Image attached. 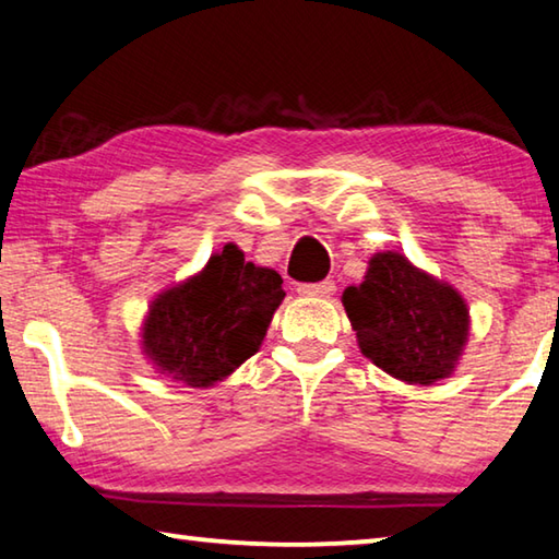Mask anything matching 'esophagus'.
Masks as SVG:
<instances>
[{
  "label": "esophagus",
  "instance_id": "1",
  "mask_svg": "<svg viewBox=\"0 0 559 559\" xmlns=\"http://www.w3.org/2000/svg\"><path fill=\"white\" fill-rule=\"evenodd\" d=\"M300 296H308V298H330L335 293V281H320V283H302L298 286Z\"/></svg>",
  "mask_w": 559,
  "mask_h": 559
}]
</instances>
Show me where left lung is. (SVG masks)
<instances>
[{"label": "left lung", "mask_w": 559, "mask_h": 559, "mask_svg": "<svg viewBox=\"0 0 559 559\" xmlns=\"http://www.w3.org/2000/svg\"><path fill=\"white\" fill-rule=\"evenodd\" d=\"M343 306L359 353L406 384L447 380L468 343L461 293L400 251L374 253L362 283L345 288Z\"/></svg>", "instance_id": "obj_1"}]
</instances>
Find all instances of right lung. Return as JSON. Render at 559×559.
<instances>
[{"mask_svg": "<svg viewBox=\"0 0 559 559\" xmlns=\"http://www.w3.org/2000/svg\"><path fill=\"white\" fill-rule=\"evenodd\" d=\"M273 269L246 261L236 243L206 266L157 293L140 328V347L155 372L187 386H214L259 353L286 298Z\"/></svg>", "mask_w": 559, "mask_h": 559, "instance_id": "1", "label": "right lung"}]
</instances>
